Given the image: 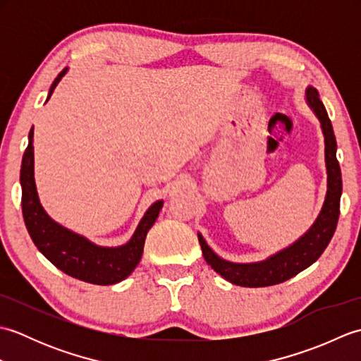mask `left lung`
Segmentation results:
<instances>
[{
  "instance_id": "8db88e82",
  "label": "left lung",
  "mask_w": 361,
  "mask_h": 361,
  "mask_svg": "<svg viewBox=\"0 0 361 361\" xmlns=\"http://www.w3.org/2000/svg\"><path fill=\"white\" fill-rule=\"evenodd\" d=\"M305 104L309 105V109L318 118L321 130H323L327 173V190L324 203L321 206L318 217L313 221L312 226L298 240L288 245V247L276 251L274 255L268 256L264 260L247 264L231 262V260L220 257L209 247L208 242L204 240L202 233H198V242H200L206 262L221 278L235 283V286L268 287L293 278V276L305 270L313 262H317L335 233L336 221H338L340 216V198L343 192L341 169L338 159H336V140L334 135L332 122L327 116L326 106L321 102L318 91L310 85L305 88Z\"/></svg>"
}]
</instances>
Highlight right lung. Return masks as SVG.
I'll list each match as a JSON object with an SVG mask.
<instances>
[{"instance_id":"add662e5","label":"right lung","mask_w":361,"mask_h":361,"mask_svg":"<svg viewBox=\"0 0 361 361\" xmlns=\"http://www.w3.org/2000/svg\"><path fill=\"white\" fill-rule=\"evenodd\" d=\"M66 73L68 68L52 82L46 102ZM20 185L23 217L38 251L68 276L97 286L118 283L133 273L141 260L145 237L164 204L163 200L153 203L144 212L133 235L119 247H102L87 239L85 235L60 225L44 211L38 198L34 178V127L29 132L27 149L21 161Z\"/></svg>"}]
</instances>
